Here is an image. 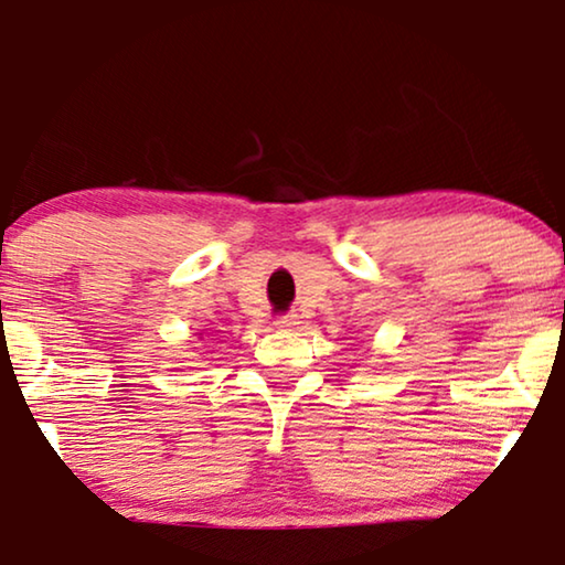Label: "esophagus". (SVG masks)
Instances as JSON below:
<instances>
[{
	"mask_svg": "<svg viewBox=\"0 0 565 565\" xmlns=\"http://www.w3.org/2000/svg\"><path fill=\"white\" fill-rule=\"evenodd\" d=\"M297 323H299V320H297V316H291V312H289V316H278L274 320V326L278 328V331H291V328H297Z\"/></svg>",
	"mask_w": 565,
	"mask_h": 565,
	"instance_id": "obj_1",
	"label": "esophagus"
}]
</instances>
